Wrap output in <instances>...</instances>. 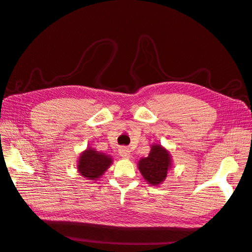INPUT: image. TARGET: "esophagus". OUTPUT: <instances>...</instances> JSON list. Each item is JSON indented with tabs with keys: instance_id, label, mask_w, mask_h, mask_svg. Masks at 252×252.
Masks as SVG:
<instances>
[{
	"instance_id": "esophagus-1",
	"label": "esophagus",
	"mask_w": 252,
	"mask_h": 252,
	"mask_svg": "<svg viewBox=\"0 0 252 252\" xmlns=\"http://www.w3.org/2000/svg\"><path fill=\"white\" fill-rule=\"evenodd\" d=\"M119 156L124 158H131V151L127 148H120L119 149Z\"/></svg>"
}]
</instances>
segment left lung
I'll return each mask as SVG.
<instances>
[{
	"mask_svg": "<svg viewBox=\"0 0 252 252\" xmlns=\"http://www.w3.org/2000/svg\"><path fill=\"white\" fill-rule=\"evenodd\" d=\"M150 148L149 156L141 158L137 167L148 184L158 186L165 181L167 173L171 169L172 158L170 152L162 145L153 144Z\"/></svg>",
	"mask_w": 252,
	"mask_h": 252,
	"instance_id": "left-lung-1",
	"label": "left lung"
}]
</instances>
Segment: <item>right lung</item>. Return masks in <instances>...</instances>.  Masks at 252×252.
Masks as SVG:
<instances>
[{"label":"right lung","instance_id":"1","mask_svg":"<svg viewBox=\"0 0 252 252\" xmlns=\"http://www.w3.org/2000/svg\"><path fill=\"white\" fill-rule=\"evenodd\" d=\"M112 164L113 158L111 156H107L105 153L96 151L94 148L89 147L80 154L76 169L80 176L95 181L104 175V172Z\"/></svg>","mask_w":252,"mask_h":252}]
</instances>
